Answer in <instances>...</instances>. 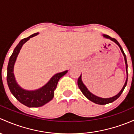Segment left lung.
Wrapping results in <instances>:
<instances>
[{
	"mask_svg": "<svg viewBox=\"0 0 134 134\" xmlns=\"http://www.w3.org/2000/svg\"><path fill=\"white\" fill-rule=\"evenodd\" d=\"M103 37H105V38L110 39V40L111 41L114 42V43H116V44L118 45V46H119V48H120L121 51V53H123V56H124V58H125V65H126V81H125V85H123V88H122V89L121 90L120 92L118 93V94H116V95L114 96L111 97V98H101V97H98V96H97L94 95V94H92V92H91L89 91H88V88H87V87H86V86L84 85L83 82V81H82V79H81V75H80V76L79 77L78 80V85L79 88H80V89L81 90V92L83 93V95L85 96L87 98V99H89L90 101H92V102H94V103L98 104V105H106V104L110 103H112V102H113V101H114L115 100H116V99H118V98H119V96H120L121 94H122V92H123L124 89H125V87H126V84H127V80H128V71H127L128 65H127V61H126V55H125V53H124V51H123V49H122L121 46H120V44H119V42L117 41V40H115V38H111L110 36H108V35H103Z\"/></svg>",
	"mask_w": 134,
	"mask_h": 134,
	"instance_id": "obj_1",
	"label": "left lung"
}]
</instances>
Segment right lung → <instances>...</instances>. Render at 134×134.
<instances>
[{
    "instance_id": "right-lung-1",
    "label": "right lung",
    "mask_w": 134,
    "mask_h": 134,
    "mask_svg": "<svg viewBox=\"0 0 134 134\" xmlns=\"http://www.w3.org/2000/svg\"><path fill=\"white\" fill-rule=\"evenodd\" d=\"M38 35V33L33 34L29 37L22 39L19 42L10 56L8 65L7 82L11 94L19 102L28 107H40L52 100L54 95V90L56 88L59 80L68 72L67 70L54 74L46 85L41 88L34 91L24 89L18 84L14 75V65L16 60V58L23 45L31 38Z\"/></svg>"
}]
</instances>
